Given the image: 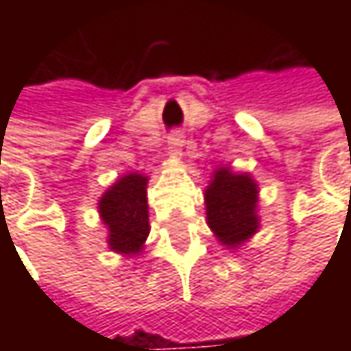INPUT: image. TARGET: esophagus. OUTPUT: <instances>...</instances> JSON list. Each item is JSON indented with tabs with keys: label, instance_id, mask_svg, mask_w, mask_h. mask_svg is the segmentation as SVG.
<instances>
[{
	"label": "esophagus",
	"instance_id": "obj_1",
	"mask_svg": "<svg viewBox=\"0 0 351 351\" xmlns=\"http://www.w3.org/2000/svg\"><path fill=\"white\" fill-rule=\"evenodd\" d=\"M182 144H184V140H182L180 134H173L171 136V140H169V154L173 158H180L182 156Z\"/></svg>",
	"mask_w": 351,
	"mask_h": 351
}]
</instances>
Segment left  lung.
Wrapping results in <instances>:
<instances>
[{
    "instance_id": "8db88e82",
    "label": "left lung",
    "mask_w": 351,
    "mask_h": 351,
    "mask_svg": "<svg viewBox=\"0 0 351 351\" xmlns=\"http://www.w3.org/2000/svg\"><path fill=\"white\" fill-rule=\"evenodd\" d=\"M258 182L250 173H234L230 167L211 173L203 193L205 213L207 226L219 244L238 250L258 234Z\"/></svg>"
}]
</instances>
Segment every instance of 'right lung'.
<instances>
[{"mask_svg": "<svg viewBox=\"0 0 351 351\" xmlns=\"http://www.w3.org/2000/svg\"><path fill=\"white\" fill-rule=\"evenodd\" d=\"M148 176L128 173L119 176L99 197L97 211L107 228V245L121 256H138L150 234Z\"/></svg>", "mask_w": 351, "mask_h": 351, "instance_id": "right-lung-1", "label": "right lung"}]
</instances>
